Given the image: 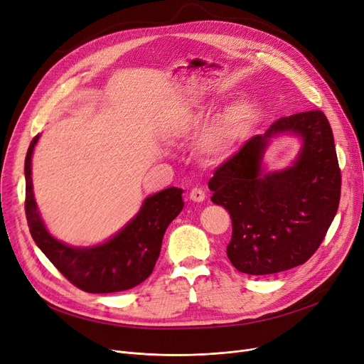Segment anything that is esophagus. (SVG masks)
<instances>
[{
	"label": "esophagus",
	"mask_w": 364,
	"mask_h": 364,
	"mask_svg": "<svg viewBox=\"0 0 364 364\" xmlns=\"http://www.w3.org/2000/svg\"><path fill=\"white\" fill-rule=\"evenodd\" d=\"M190 199H192L193 202H203L205 200V192L202 188H199V187H193L192 190H190Z\"/></svg>",
	"instance_id": "esophagus-1"
}]
</instances>
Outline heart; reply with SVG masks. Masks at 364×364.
Listing matches in <instances>:
<instances>
[{"label":"heart","instance_id":"1","mask_svg":"<svg viewBox=\"0 0 364 364\" xmlns=\"http://www.w3.org/2000/svg\"><path fill=\"white\" fill-rule=\"evenodd\" d=\"M206 107L196 106L181 118V129L192 131L200 127L206 117ZM246 125V114L242 106L228 109L209 124L200 137L202 153L211 161H224L235 151L237 139Z\"/></svg>","mask_w":364,"mask_h":364}]
</instances>
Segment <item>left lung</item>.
<instances>
[{
    "label": "left lung",
    "instance_id": "obj_1",
    "mask_svg": "<svg viewBox=\"0 0 364 364\" xmlns=\"http://www.w3.org/2000/svg\"><path fill=\"white\" fill-rule=\"evenodd\" d=\"M294 133L303 146L288 168L265 173L269 139ZM208 187L228 209L227 257L240 273L264 276L309 261L328 233L341 198V169L331 124L321 110L283 117L221 164Z\"/></svg>",
    "mask_w": 364,
    "mask_h": 364
}]
</instances>
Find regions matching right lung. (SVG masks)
Instances as JSON below:
<instances>
[{
  "label": "right lung",
  "instance_id": "1",
  "mask_svg": "<svg viewBox=\"0 0 364 364\" xmlns=\"http://www.w3.org/2000/svg\"><path fill=\"white\" fill-rule=\"evenodd\" d=\"M40 134L29 144L25 159V211L29 232L72 284L90 294H112L134 288L155 269L166 227L184 206L183 190L169 187L144 199L139 214L105 243L75 247L53 237L38 211L32 187V153Z\"/></svg>",
  "mask_w": 364,
  "mask_h": 364
}]
</instances>
